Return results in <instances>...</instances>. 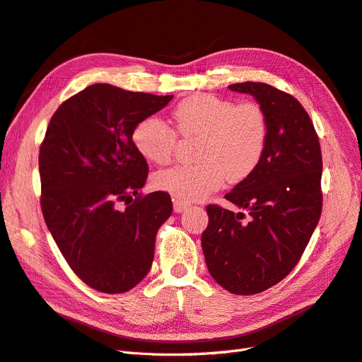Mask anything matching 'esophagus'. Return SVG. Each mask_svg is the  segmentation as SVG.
<instances>
[{
	"label": "esophagus",
	"mask_w": 362,
	"mask_h": 362,
	"mask_svg": "<svg viewBox=\"0 0 362 362\" xmlns=\"http://www.w3.org/2000/svg\"><path fill=\"white\" fill-rule=\"evenodd\" d=\"M189 206H190L189 202H184V201H180V199L173 201V211L175 213H182V211L187 210Z\"/></svg>",
	"instance_id": "34e87169"
}]
</instances>
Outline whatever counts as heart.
<instances>
[{
	"mask_svg": "<svg viewBox=\"0 0 362 362\" xmlns=\"http://www.w3.org/2000/svg\"><path fill=\"white\" fill-rule=\"evenodd\" d=\"M175 128L184 137H199L196 164L158 172L157 189L184 202L199 201L229 182H240L254 172L264 154L269 124L262 107L246 101L199 93L173 108ZM133 144L139 154L154 164H166L177 146V134L163 120L146 117L136 125Z\"/></svg>",
	"mask_w": 362,
	"mask_h": 362,
	"instance_id": "obj_1",
	"label": "heart"
}]
</instances>
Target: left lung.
Here are the masks:
<instances>
[{
  "mask_svg": "<svg viewBox=\"0 0 362 362\" xmlns=\"http://www.w3.org/2000/svg\"><path fill=\"white\" fill-rule=\"evenodd\" d=\"M269 124L257 169L225 194L243 213L208 205L202 250L208 272L234 294L261 293L298 264L322 214V151L308 113L291 95L266 83H237Z\"/></svg>",
  "mask_w": 362,
  "mask_h": 362,
  "instance_id": "1",
  "label": "left lung"
}]
</instances>
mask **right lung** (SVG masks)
<instances>
[{
	"instance_id": "obj_1",
	"label": "right lung",
	"mask_w": 362,
	"mask_h": 362,
	"mask_svg": "<svg viewBox=\"0 0 362 362\" xmlns=\"http://www.w3.org/2000/svg\"><path fill=\"white\" fill-rule=\"evenodd\" d=\"M172 98L92 84L64 101L47 128L43 218L75 275L101 293H125L148 275L157 231L172 214L166 192L140 196L148 163L133 144L136 125Z\"/></svg>"
}]
</instances>
